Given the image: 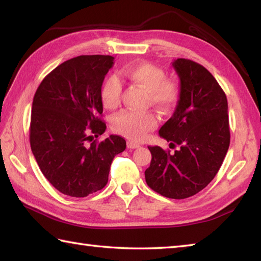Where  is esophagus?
<instances>
[{"label": "esophagus", "mask_w": 261, "mask_h": 261, "mask_svg": "<svg viewBox=\"0 0 261 261\" xmlns=\"http://www.w3.org/2000/svg\"><path fill=\"white\" fill-rule=\"evenodd\" d=\"M126 146H127V148H129V149H137V148L140 147L139 143L134 142V141H130V140L126 142Z\"/></svg>", "instance_id": "34e87169"}]
</instances>
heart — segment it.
I'll list each match as a JSON object with an SVG mask.
<instances>
[{
    "instance_id": "b5f03b06",
    "label": "heart",
    "mask_w": 261,
    "mask_h": 261,
    "mask_svg": "<svg viewBox=\"0 0 261 261\" xmlns=\"http://www.w3.org/2000/svg\"><path fill=\"white\" fill-rule=\"evenodd\" d=\"M123 75L132 84L147 91V101L162 112H170L180 96L178 83L166 79L163 68L151 63L141 62L130 65L123 70ZM122 83L116 75H110L101 88V99L105 109L115 110L121 104ZM158 124L156 114L148 112L124 111L112 121V129L116 134L140 141Z\"/></svg>"
}]
</instances>
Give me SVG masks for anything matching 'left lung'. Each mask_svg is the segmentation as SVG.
I'll use <instances>...</instances> for the list:
<instances>
[{
    "label": "left lung",
    "mask_w": 261,
    "mask_h": 261,
    "mask_svg": "<svg viewBox=\"0 0 261 261\" xmlns=\"http://www.w3.org/2000/svg\"><path fill=\"white\" fill-rule=\"evenodd\" d=\"M173 67L180 81V96L173 116L159 136L174 152L148 147V186L160 195L182 199L195 195L218 174L230 146L228 99L210 71L193 60L178 58Z\"/></svg>",
    "instance_id": "left-lung-1"
}]
</instances>
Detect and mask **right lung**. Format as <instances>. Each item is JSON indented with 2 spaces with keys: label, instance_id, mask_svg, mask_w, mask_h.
I'll use <instances>...</instances> for the list:
<instances>
[{
  "label": "right lung",
  "instance_id": "add662e5",
  "mask_svg": "<svg viewBox=\"0 0 261 261\" xmlns=\"http://www.w3.org/2000/svg\"><path fill=\"white\" fill-rule=\"evenodd\" d=\"M114 58L104 55L66 60L39 85L32 102L30 146L41 173L60 193L85 197L108 184L110 166L125 149L120 136L91 145L104 134L101 88ZM92 141V140H91Z\"/></svg>",
  "mask_w": 261,
  "mask_h": 261
}]
</instances>
